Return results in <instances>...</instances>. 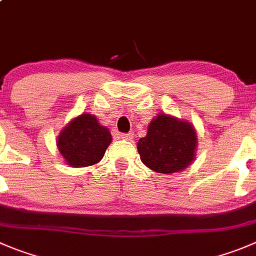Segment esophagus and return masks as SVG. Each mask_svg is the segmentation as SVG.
<instances>
[{"instance_id": "1", "label": "esophagus", "mask_w": 256, "mask_h": 256, "mask_svg": "<svg viewBox=\"0 0 256 256\" xmlns=\"http://www.w3.org/2000/svg\"><path fill=\"white\" fill-rule=\"evenodd\" d=\"M120 138L124 140H128L131 142L134 139V132H128V134H120Z\"/></svg>"}]
</instances>
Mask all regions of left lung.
Returning <instances> with one entry per match:
<instances>
[{
	"mask_svg": "<svg viewBox=\"0 0 256 256\" xmlns=\"http://www.w3.org/2000/svg\"><path fill=\"white\" fill-rule=\"evenodd\" d=\"M197 134L188 121L159 114L152 118L148 134L138 142L142 163L158 173L183 170L194 160Z\"/></svg>",
	"mask_w": 256,
	"mask_h": 256,
	"instance_id": "left-lung-1",
	"label": "left lung"
}]
</instances>
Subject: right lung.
Returning a JSON list of instances; mask_svg holds the SVG:
<instances>
[{"label":"right lung","instance_id":"obj_1","mask_svg":"<svg viewBox=\"0 0 256 256\" xmlns=\"http://www.w3.org/2000/svg\"><path fill=\"white\" fill-rule=\"evenodd\" d=\"M111 142V132L100 125L97 117L82 114L60 131L56 145L66 163L80 168L98 163Z\"/></svg>","mask_w":256,"mask_h":256}]
</instances>
